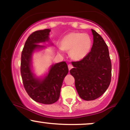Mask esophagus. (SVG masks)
Masks as SVG:
<instances>
[{
    "instance_id": "1",
    "label": "esophagus",
    "mask_w": 130,
    "mask_h": 130,
    "mask_svg": "<svg viewBox=\"0 0 130 130\" xmlns=\"http://www.w3.org/2000/svg\"><path fill=\"white\" fill-rule=\"evenodd\" d=\"M68 69H69V70H70L71 69V68H73V65H71V64H69V65H68Z\"/></svg>"
}]
</instances>
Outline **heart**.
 <instances>
[{
	"label": "heart",
	"instance_id": "1",
	"mask_svg": "<svg viewBox=\"0 0 130 130\" xmlns=\"http://www.w3.org/2000/svg\"><path fill=\"white\" fill-rule=\"evenodd\" d=\"M92 40L87 34L80 32H71L67 34L61 41L62 50H70V57L74 60L83 59L90 52Z\"/></svg>",
	"mask_w": 130,
	"mask_h": 130
}]
</instances>
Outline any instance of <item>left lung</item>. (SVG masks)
<instances>
[{"label": "left lung", "instance_id": "left-lung-1", "mask_svg": "<svg viewBox=\"0 0 130 130\" xmlns=\"http://www.w3.org/2000/svg\"><path fill=\"white\" fill-rule=\"evenodd\" d=\"M93 43L83 60L72 62L70 73L75 79L80 98L86 101L99 98L108 89L111 79V62L108 46L97 32L91 29Z\"/></svg>", "mask_w": 130, "mask_h": 130}]
</instances>
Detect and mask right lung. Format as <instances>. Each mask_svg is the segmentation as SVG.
Returning a JSON list of instances; mask_svg holds the SVG:
<instances>
[{
    "instance_id": "right-lung-1",
    "label": "right lung",
    "mask_w": 130,
    "mask_h": 130,
    "mask_svg": "<svg viewBox=\"0 0 130 130\" xmlns=\"http://www.w3.org/2000/svg\"><path fill=\"white\" fill-rule=\"evenodd\" d=\"M50 32V29L40 30L28 37L21 54V74L27 93L35 101L45 104H53L59 100L63 79L68 73L65 62L51 65L48 71L41 76H37L34 73L32 56L35 52L46 48L40 43L53 44L49 37Z\"/></svg>"
}]
</instances>
